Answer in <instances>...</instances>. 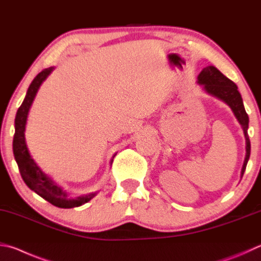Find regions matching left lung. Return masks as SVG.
<instances>
[{
    "instance_id": "1",
    "label": "left lung",
    "mask_w": 261,
    "mask_h": 261,
    "mask_svg": "<svg viewBox=\"0 0 261 261\" xmlns=\"http://www.w3.org/2000/svg\"><path fill=\"white\" fill-rule=\"evenodd\" d=\"M197 82L203 85V89H204L207 93L226 102L227 105L231 108L235 117L238 118L239 123L241 126H242L246 143V154L242 167V171H241V178H242L250 158L251 145L248 136L249 116L245 112L242 97H241V93L238 90V85L233 81H230L228 77H226L219 69H217L215 67V66H207V67L203 68L202 72L198 74Z\"/></svg>"
}]
</instances>
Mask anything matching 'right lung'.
Listing matches in <instances>:
<instances>
[{"instance_id":"right-lung-1","label":"right lung","mask_w":261,"mask_h":261,"mask_svg":"<svg viewBox=\"0 0 261 261\" xmlns=\"http://www.w3.org/2000/svg\"><path fill=\"white\" fill-rule=\"evenodd\" d=\"M52 69H54L52 67L45 68L36 75V77L33 80L30 88L27 90L26 97L23 99L21 106L19 107L15 120V136H13L12 144L13 155H15L22 180L32 191H34L37 195L43 197L52 205L63 207V209H70V207H76L89 202L96 195V193L75 198L69 197L67 192L64 191L59 185H57L50 177L46 176L40 169L39 165L35 163V161L32 159L30 151H28L25 141V126L28 112H30L32 102L34 100L40 85L49 76Z\"/></svg>"}]
</instances>
